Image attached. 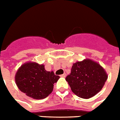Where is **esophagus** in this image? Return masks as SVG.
Here are the masks:
<instances>
[{"mask_svg":"<svg viewBox=\"0 0 120 120\" xmlns=\"http://www.w3.org/2000/svg\"><path fill=\"white\" fill-rule=\"evenodd\" d=\"M61 77H66V73H64V74H62V75H61Z\"/></svg>","mask_w":120,"mask_h":120,"instance_id":"esophagus-1","label":"esophagus"}]
</instances>
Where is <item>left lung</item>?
<instances>
[{
  "label": "left lung",
  "instance_id": "obj_1",
  "mask_svg": "<svg viewBox=\"0 0 120 120\" xmlns=\"http://www.w3.org/2000/svg\"><path fill=\"white\" fill-rule=\"evenodd\" d=\"M107 78L106 72L99 64L86 59L74 63L66 80L75 94L89 99L102 90Z\"/></svg>",
  "mask_w": 120,
  "mask_h": 120
}]
</instances>
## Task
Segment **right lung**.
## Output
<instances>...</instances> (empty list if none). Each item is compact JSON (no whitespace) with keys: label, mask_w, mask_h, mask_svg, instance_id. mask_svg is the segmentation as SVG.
I'll list each match as a JSON object with an SVG mask.
<instances>
[{"label":"right lung","mask_w":120,"mask_h":120,"mask_svg":"<svg viewBox=\"0 0 120 120\" xmlns=\"http://www.w3.org/2000/svg\"><path fill=\"white\" fill-rule=\"evenodd\" d=\"M59 76L45 69L43 64L28 62L22 64L15 75L16 84L21 91L35 99H42L53 91Z\"/></svg>","instance_id":"1"}]
</instances>
